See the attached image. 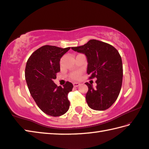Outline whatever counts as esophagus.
<instances>
[{
	"instance_id": "esophagus-1",
	"label": "esophagus",
	"mask_w": 149,
	"mask_h": 149,
	"mask_svg": "<svg viewBox=\"0 0 149 149\" xmlns=\"http://www.w3.org/2000/svg\"><path fill=\"white\" fill-rule=\"evenodd\" d=\"M73 85H74V86H75V87H77V86H79L80 85V83H73Z\"/></svg>"
}]
</instances>
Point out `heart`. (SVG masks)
I'll return each mask as SVG.
<instances>
[{"mask_svg": "<svg viewBox=\"0 0 149 149\" xmlns=\"http://www.w3.org/2000/svg\"><path fill=\"white\" fill-rule=\"evenodd\" d=\"M80 76H81V72H73L70 75V77H71L72 79H74V80L79 79L80 78Z\"/></svg>", "mask_w": 149, "mask_h": 149, "instance_id": "b5f03b06", "label": "heart"}]
</instances>
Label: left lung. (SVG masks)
Returning <instances> with one entry per match:
<instances>
[{"label": "left lung", "mask_w": 149, "mask_h": 149, "mask_svg": "<svg viewBox=\"0 0 149 149\" xmlns=\"http://www.w3.org/2000/svg\"><path fill=\"white\" fill-rule=\"evenodd\" d=\"M72 49L85 54L90 79L96 77V87L85 83L88 90L86 100L91 109L104 111L114 104L119 95L123 83V68L118 51L107 43L91 40L85 45Z\"/></svg>", "instance_id": "left-lung-1"}]
</instances>
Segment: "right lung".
I'll use <instances>...</instances> for the list:
<instances>
[{"mask_svg":"<svg viewBox=\"0 0 149 149\" xmlns=\"http://www.w3.org/2000/svg\"><path fill=\"white\" fill-rule=\"evenodd\" d=\"M70 49L44 45L26 62L25 75L30 93L40 109L52 117L64 115L70 107L68 94L72 91V83L67 81L62 87L53 82L61 70V58Z\"/></svg>","mask_w":149,"mask_h":149,"instance_id":"right-lung-1","label":"right lung"}]
</instances>
